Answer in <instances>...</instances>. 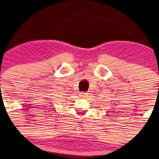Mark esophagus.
<instances>
[{
	"label": "esophagus",
	"mask_w": 159,
	"mask_h": 159,
	"mask_svg": "<svg viewBox=\"0 0 159 159\" xmlns=\"http://www.w3.org/2000/svg\"><path fill=\"white\" fill-rule=\"evenodd\" d=\"M88 93H86V92H81L80 93V96H81V97H82V98H87L88 97Z\"/></svg>",
	"instance_id": "obj_1"
}]
</instances>
